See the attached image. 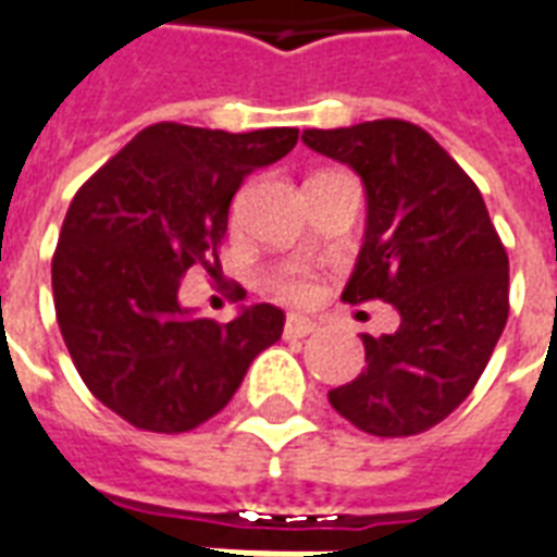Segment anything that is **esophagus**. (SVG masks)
Instances as JSON below:
<instances>
[{"label": "esophagus", "mask_w": 557, "mask_h": 557, "mask_svg": "<svg viewBox=\"0 0 557 557\" xmlns=\"http://www.w3.org/2000/svg\"><path fill=\"white\" fill-rule=\"evenodd\" d=\"M315 331H319V324L312 319H307V315H289V319H286V327H283L286 339H304V336H310V333Z\"/></svg>", "instance_id": "1"}]
</instances>
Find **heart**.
<instances>
[{
  "instance_id": "obj_1",
  "label": "heart",
  "mask_w": 557,
  "mask_h": 557,
  "mask_svg": "<svg viewBox=\"0 0 557 557\" xmlns=\"http://www.w3.org/2000/svg\"><path fill=\"white\" fill-rule=\"evenodd\" d=\"M274 289L289 300H307L312 295V280L304 268H283L274 277Z\"/></svg>"
}]
</instances>
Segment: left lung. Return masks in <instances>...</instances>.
<instances>
[{
	"mask_svg": "<svg viewBox=\"0 0 557 557\" xmlns=\"http://www.w3.org/2000/svg\"><path fill=\"white\" fill-rule=\"evenodd\" d=\"M304 144L348 164L366 191V233L342 300L381 298L401 315L398 331L362 336L366 369L327 398L366 434H422L487 369L508 321V253L475 183L413 123L307 129Z\"/></svg>",
	"mask_w": 557,
	"mask_h": 557,
	"instance_id": "left-lung-1",
	"label": "left lung"
}]
</instances>
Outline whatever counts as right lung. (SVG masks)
<instances>
[{"instance_id": "1", "label": "right lung", "mask_w": 557, "mask_h": 557, "mask_svg": "<svg viewBox=\"0 0 557 557\" xmlns=\"http://www.w3.org/2000/svg\"><path fill=\"white\" fill-rule=\"evenodd\" d=\"M298 144V129L156 123L73 197L52 259L61 336L82 381L129 425L183 434L221 413L286 315L238 307L218 324L180 304L191 265L221 271L238 185Z\"/></svg>"}]
</instances>
